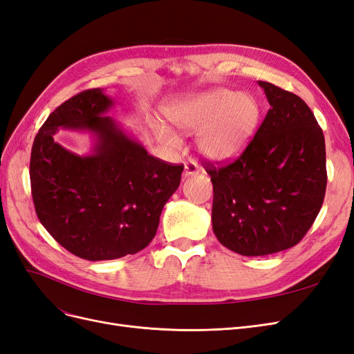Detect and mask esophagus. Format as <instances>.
Returning a JSON list of instances; mask_svg holds the SVG:
<instances>
[{
  "label": "esophagus",
  "mask_w": 354,
  "mask_h": 354,
  "mask_svg": "<svg viewBox=\"0 0 354 354\" xmlns=\"http://www.w3.org/2000/svg\"><path fill=\"white\" fill-rule=\"evenodd\" d=\"M199 165L195 162V160H189V162L185 164V176L190 177V176H196L199 174Z\"/></svg>",
  "instance_id": "obj_1"
}]
</instances>
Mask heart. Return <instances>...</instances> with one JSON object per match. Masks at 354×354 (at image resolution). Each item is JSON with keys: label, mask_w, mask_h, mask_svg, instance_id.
<instances>
[{"label": "heart", "mask_w": 354, "mask_h": 354, "mask_svg": "<svg viewBox=\"0 0 354 354\" xmlns=\"http://www.w3.org/2000/svg\"><path fill=\"white\" fill-rule=\"evenodd\" d=\"M165 116L181 131H198L199 152L208 159L226 162L238 158L255 134L260 104L252 95L229 88H214L168 103ZM160 140L176 146L178 138L168 127L156 124Z\"/></svg>", "instance_id": "b5f03b06"}]
</instances>
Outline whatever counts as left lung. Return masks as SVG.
Wrapping results in <instances>:
<instances>
[{"label": "left lung", "instance_id": "obj_1", "mask_svg": "<svg viewBox=\"0 0 354 354\" xmlns=\"http://www.w3.org/2000/svg\"><path fill=\"white\" fill-rule=\"evenodd\" d=\"M270 109L243 153L229 165L205 162L211 176L212 230L246 257L292 248L322 208L325 137L303 99L259 81Z\"/></svg>", "mask_w": 354, "mask_h": 354}]
</instances>
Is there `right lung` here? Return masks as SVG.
<instances>
[{"label": "right lung", "mask_w": 354, "mask_h": 354, "mask_svg": "<svg viewBox=\"0 0 354 354\" xmlns=\"http://www.w3.org/2000/svg\"><path fill=\"white\" fill-rule=\"evenodd\" d=\"M113 100L85 90L51 112L30 152V189L42 226L63 248L90 261L136 254L155 238L183 165L167 164L108 116ZM59 127L95 136L93 152L77 156L59 145Z\"/></svg>", "instance_id": "right-lung-1"}]
</instances>
